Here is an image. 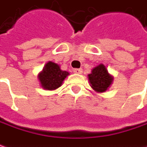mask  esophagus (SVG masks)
<instances>
[{
    "label": "esophagus",
    "instance_id": "34e87169",
    "mask_svg": "<svg viewBox=\"0 0 147 147\" xmlns=\"http://www.w3.org/2000/svg\"><path fill=\"white\" fill-rule=\"evenodd\" d=\"M74 73L78 74H81L82 73V69H74Z\"/></svg>",
    "mask_w": 147,
    "mask_h": 147
}]
</instances>
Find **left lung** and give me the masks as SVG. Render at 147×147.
<instances>
[{"label": "left lung", "mask_w": 147, "mask_h": 147, "mask_svg": "<svg viewBox=\"0 0 147 147\" xmlns=\"http://www.w3.org/2000/svg\"><path fill=\"white\" fill-rule=\"evenodd\" d=\"M88 76L91 88L96 92H105L114 80V77L109 74L108 69L103 64H100L93 68L92 73Z\"/></svg>", "instance_id": "8db88e82"}]
</instances>
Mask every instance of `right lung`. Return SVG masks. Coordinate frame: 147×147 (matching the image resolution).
<instances>
[{
    "instance_id": "right-lung-1",
    "label": "right lung",
    "mask_w": 147,
    "mask_h": 147,
    "mask_svg": "<svg viewBox=\"0 0 147 147\" xmlns=\"http://www.w3.org/2000/svg\"><path fill=\"white\" fill-rule=\"evenodd\" d=\"M69 74V72L61 70L58 64L49 61L45 65L42 71L38 74V79L43 89L53 91L62 85Z\"/></svg>"
}]
</instances>
